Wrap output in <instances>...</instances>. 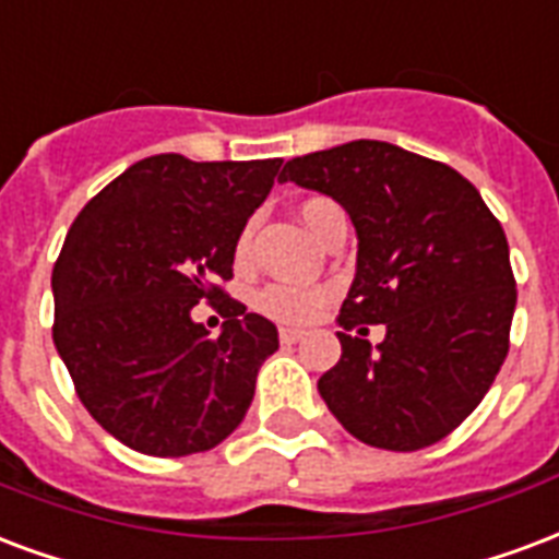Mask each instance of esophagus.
I'll list each match as a JSON object with an SVG mask.
<instances>
[{
	"label": "esophagus",
	"mask_w": 559,
	"mask_h": 559,
	"mask_svg": "<svg viewBox=\"0 0 559 559\" xmlns=\"http://www.w3.org/2000/svg\"><path fill=\"white\" fill-rule=\"evenodd\" d=\"M304 338V333L300 330H280V342L283 344H297Z\"/></svg>",
	"instance_id": "obj_1"
}]
</instances>
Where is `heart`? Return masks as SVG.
I'll return each mask as SVG.
<instances>
[{
  "label": "heart",
  "instance_id": "1",
  "mask_svg": "<svg viewBox=\"0 0 559 559\" xmlns=\"http://www.w3.org/2000/svg\"><path fill=\"white\" fill-rule=\"evenodd\" d=\"M333 209H338L333 200H326V197H309V200L300 203V217L318 235L324 217ZM250 255H253V224H245L238 229V235H235L233 259L238 267H245L250 262ZM326 300H330V288H321V285L271 283L259 292L255 306H259V312L274 318L280 324H306V321H312L314 314L324 309Z\"/></svg>",
  "mask_w": 559,
  "mask_h": 559
}]
</instances>
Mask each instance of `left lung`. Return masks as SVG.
<instances>
[{"label":"left lung","instance_id":"left-lung-1","mask_svg":"<svg viewBox=\"0 0 559 559\" xmlns=\"http://www.w3.org/2000/svg\"><path fill=\"white\" fill-rule=\"evenodd\" d=\"M288 179L342 203L359 235L342 359L318 380L330 413L383 451L442 442L510 350L515 276L498 217L454 167L385 141L297 155L280 174ZM362 323L386 324L377 355Z\"/></svg>","mask_w":559,"mask_h":559}]
</instances>
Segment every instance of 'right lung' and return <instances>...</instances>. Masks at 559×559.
<instances>
[{"label":"right lung","instance_id":"obj_1","mask_svg":"<svg viewBox=\"0 0 559 559\" xmlns=\"http://www.w3.org/2000/svg\"><path fill=\"white\" fill-rule=\"evenodd\" d=\"M283 158H141L67 233L52 271V338L94 421L132 451L188 456L245 421L276 326L226 295L233 245L274 188ZM205 299L225 314L209 336Z\"/></svg>","mask_w":559,"mask_h":559}]
</instances>
